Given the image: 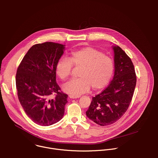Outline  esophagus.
Wrapping results in <instances>:
<instances>
[{
    "label": "esophagus",
    "mask_w": 158,
    "mask_h": 158,
    "mask_svg": "<svg viewBox=\"0 0 158 158\" xmlns=\"http://www.w3.org/2000/svg\"><path fill=\"white\" fill-rule=\"evenodd\" d=\"M69 97L71 99H77V98H79L81 96L80 95H69Z\"/></svg>",
    "instance_id": "obj_1"
}]
</instances>
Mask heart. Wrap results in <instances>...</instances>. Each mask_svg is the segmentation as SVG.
I'll list each match as a JSON object with an SVG mask.
<instances>
[{
	"mask_svg": "<svg viewBox=\"0 0 158 158\" xmlns=\"http://www.w3.org/2000/svg\"><path fill=\"white\" fill-rule=\"evenodd\" d=\"M73 65L82 67L79 79H73L63 85L64 91L73 95L87 92L90 87L94 90L104 87L114 73L112 59L94 48L87 47L71 52L69 59H60L56 66V73L62 80L68 79L72 72Z\"/></svg>",
	"mask_w": 158,
	"mask_h": 158,
	"instance_id": "1",
	"label": "heart"
}]
</instances>
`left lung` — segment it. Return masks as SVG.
<instances>
[{"label": "left lung", "instance_id": "left-lung-1", "mask_svg": "<svg viewBox=\"0 0 158 158\" xmlns=\"http://www.w3.org/2000/svg\"><path fill=\"white\" fill-rule=\"evenodd\" d=\"M114 51V75L109 85L93 98L87 117L95 123L108 126L119 120L131 102L136 84V76L130 57L118 46Z\"/></svg>", "mask_w": 158, "mask_h": 158}]
</instances>
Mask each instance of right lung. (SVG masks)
Listing matches in <instances>:
<instances>
[{
  "instance_id": "add662e5",
  "label": "right lung",
  "mask_w": 158,
  "mask_h": 158,
  "mask_svg": "<svg viewBox=\"0 0 158 158\" xmlns=\"http://www.w3.org/2000/svg\"><path fill=\"white\" fill-rule=\"evenodd\" d=\"M65 45L46 42L34 45L19 65L16 87L19 102L35 124L48 126L64 114L67 94L56 82V66L64 54ZM56 96L52 98V95Z\"/></svg>"
}]
</instances>
